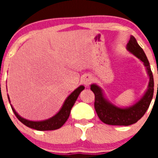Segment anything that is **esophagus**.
<instances>
[{"instance_id":"esophagus-1","label":"esophagus","mask_w":158,"mask_h":158,"mask_svg":"<svg viewBox=\"0 0 158 158\" xmlns=\"http://www.w3.org/2000/svg\"><path fill=\"white\" fill-rule=\"evenodd\" d=\"M92 81H93V78H92L91 75H89V74H86V75L83 78V79H82V82H83V84H84L85 86H89V84L92 83Z\"/></svg>"}]
</instances>
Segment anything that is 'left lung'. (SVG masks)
<instances>
[{"label":"left lung","instance_id":"1","mask_svg":"<svg viewBox=\"0 0 158 158\" xmlns=\"http://www.w3.org/2000/svg\"><path fill=\"white\" fill-rule=\"evenodd\" d=\"M126 49L143 63L148 75L149 77V82L147 90L143 94L140 99L133 105L125 107H120L108 101L102 89L98 84H93L90 85V89L95 94L94 107L97 114L98 115L99 119L107 125L127 126L136 123L147 111L153 97L154 81L152 70L150 68V64L144 52L138 44L134 36H130V41L126 46Z\"/></svg>","mask_w":158,"mask_h":158}]
</instances>
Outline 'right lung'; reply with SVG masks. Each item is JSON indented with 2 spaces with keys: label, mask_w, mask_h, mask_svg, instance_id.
<instances>
[{
  "label": "right lung",
  "mask_w": 158,
  "mask_h": 158,
  "mask_svg": "<svg viewBox=\"0 0 158 158\" xmlns=\"http://www.w3.org/2000/svg\"><path fill=\"white\" fill-rule=\"evenodd\" d=\"M84 89V86L80 85L75 90L72 92L71 94H69V96L67 97V98L64 100V103L60 107V110L53 115L52 117L49 118L48 120H38V121H34V120H29L27 119H24L23 117L20 116L18 113L16 112V110H15V108L13 107V106H11V108L13 110V112L15 113V115H16V117L18 118V120L19 121L23 123V125H25L26 126L31 128V129H34V130H40V131H45V130H57L64 125V123L66 122V120H68V118L70 114V110L71 108L73 107L74 104L75 103L78 97H79V94L81 93ZM9 102H10V98L8 95Z\"/></svg>",
  "instance_id": "right-lung-1"
}]
</instances>
